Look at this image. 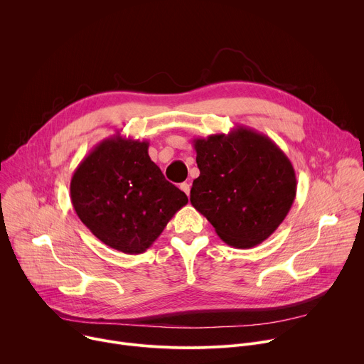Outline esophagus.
Wrapping results in <instances>:
<instances>
[{
	"label": "esophagus",
	"mask_w": 364,
	"mask_h": 364,
	"mask_svg": "<svg viewBox=\"0 0 364 364\" xmlns=\"http://www.w3.org/2000/svg\"><path fill=\"white\" fill-rule=\"evenodd\" d=\"M180 188H181L187 196H190V184H188V183H183V184H180Z\"/></svg>",
	"instance_id": "34e87169"
}]
</instances>
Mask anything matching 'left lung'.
Returning <instances> with one entry per match:
<instances>
[{"label":"left lung","mask_w":364,"mask_h":364,"mask_svg":"<svg viewBox=\"0 0 364 364\" xmlns=\"http://www.w3.org/2000/svg\"><path fill=\"white\" fill-rule=\"evenodd\" d=\"M200 176L190 201L229 246L249 249L284 222L296 194L295 170L267 135L236 127L228 135L194 138Z\"/></svg>","instance_id":"left-lung-1"}]
</instances>
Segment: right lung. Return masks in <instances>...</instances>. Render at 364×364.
<instances>
[{"label": "right lung", "instance_id": "obj_1", "mask_svg": "<svg viewBox=\"0 0 364 364\" xmlns=\"http://www.w3.org/2000/svg\"><path fill=\"white\" fill-rule=\"evenodd\" d=\"M148 146L118 132L86 155L70 181L82 223L102 243L128 255L145 252L188 203L151 161Z\"/></svg>", "mask_w": 364, "mask_h": 364}]
</instances>
